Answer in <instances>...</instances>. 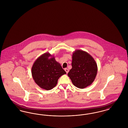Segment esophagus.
<instances>
[{
	"mask_svg": "<svg viewBox=\"0 0 128 128\" xmlns=\"http://www.w3.org/2000/svg\"><path fill=\"white\" fill-rule=\"evenodd\" d=\"M64 70L66 71V73L67 74L68 73V72H69V70H68V69H67V68H66V69H64Z\"/></svg>",
	"mask_w": 128,
	"mask_h": 128,
	"instance_id": "esophagus-1",
	"label": "esophagus"
}]
</instances>
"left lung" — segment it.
<instances>
[{
    "mask_svg": "<svg viewBox=\"0 0 128 128\" xmlns=\"http://www.w3.org/2000/svg\"><path fill=\"white\" fill-rule=\"evenodd\" d=\"M72 68L68 73L74 86L84 88L93 83L98 67L94 58L87 52L76 50L72 54Z\"/></svg>",
    "mask_w": 128,
    "mask_h": 128,
    "instance_id": "obj_1",
    "label": "left lung"
}]
</instances>
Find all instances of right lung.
Segmentation results:
<instances>
[{"instance_id": "1", "label": "right lung", "mask_w": 128, "mask_h": 128, "mask_svg": "<svg viewBox=\"0 0 128 128\" xmlns=\"http://www.w3.org/2000/svg\"><path fill=\"white\" fill-rule=\"evenodd\" d=\"M31 73L35 83L47 90L55 87L60 77L66 74L54 55L48 52L42 54L34 61Z\"/></svg>"}]
</instances>
